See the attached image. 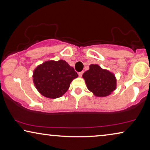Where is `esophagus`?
Segmentation results:
<instances>
[{"label":"esophagus","mask_w":150,"mask_h":150,"mask_svg":"<svg viewBox=\"0 0 150 150\" xmlns=\"http://www.w3.org/2000/svg\"><path fill=\"white\" fill-rule=\"evenodd\" d=\"M83 71H81V72H79V73H78V75H79V77H81L82 75H83Z\"/></svg>","instance_id":"1"}]
</instances>
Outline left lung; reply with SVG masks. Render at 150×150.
Instances as JSON below:
<instances>
[{
	"label": "left lung",
	"mask_w": 150,
	"mask_h": 150,
	"mask_svg": "<svg viewBox=\"0 0 150 150\" xmlns=\"http://www.w3.org/2000/svg\"><path fill=\"white\" fill-rule=\"evenodd\" d=\"M89 70L82 75L90 92L96 97L110 95L117 87V79L114 73L98 64H90Z\"/></svg>",
	"instance_id": "obj_1"
}]
</instances>
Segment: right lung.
Here are the masks:
<instances>
[{
  "label": "right lung",
  "mask_w": 150,
  "mask_h": 150,
  "mask_svg": "<svg viewBox=\"0 0 150 150\" xmlns=\"http://www.w3.org/2000/svg\"><path fill=\"white\" fill-rule=\"evenodd\" d=\"M78 77L74 69L65 60H47L33 71V83L40 94L48 98H58L69 90Z\"/></svg>",
  "instance_id": "1"
}]
</instances>
